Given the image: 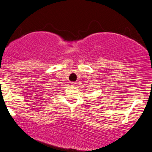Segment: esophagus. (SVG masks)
<instances>
[{
  "mask_svg": "<svg viewBox=\"0 0 152 152\" xmlns=\"http://www.w3.org/2000/svg\"><path fill=\"white\" fill-rule=\"evenodd\" d=\"M71 85H72V86H76V85H77V83H75V82H72Z\"/></svg>",
  "mask_w": 152,
  "mask_h": 152,
  "instance_id": "1",
  "label": "esophagus"
}]
</instances>
